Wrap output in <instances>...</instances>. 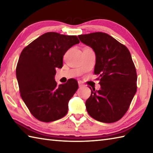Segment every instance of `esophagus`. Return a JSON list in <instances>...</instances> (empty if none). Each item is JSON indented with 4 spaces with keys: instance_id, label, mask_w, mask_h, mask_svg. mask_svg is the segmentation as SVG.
Returning a JSON list of instances; mask_svg holds the SVG:
<instances>
[{
    "instance_id": "obj_1",
    "label": "esophagus",
    "mask_w": 153,
    "mask_h": 153,
    "mask_svg": "<svg viewBox=\"0 0 153 153\" xmlns=\"http://www.w3.org/2000/svg\"><path fill=\"white\" fill-rule=\"evenodd\" d=\"M78 85H79V88H82V87H83L84 85H83V83L81 82H78Z\"/></svg>"
}]
</instances>
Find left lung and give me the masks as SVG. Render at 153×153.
Here are the masks:
<instances>
[{
	"mask_svg": "<svg viewBox=\"0 0 153 153\" xmlns=\"http://www.w3.org/2000/svg\"><path fill=\"white\" fill-rule=\"evenodd\" d=\"M96 56L94 74L101 89L85 101L87 111L98 121L111 123L123 117L137 91V72L127 48L106 33L79 35Z\"/></svg>",
	"mask_w": 153,
	"mask_h": 153,
	"instance_id": "8db88e82",
	"label": "left lung"
}]
</instances>
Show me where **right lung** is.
Here are the masks:
<instances>
[{
  "label": "right lung",
  "mask_w": 153,
  "mask_h": 153,
  "mask_svg": "<svg viewBox=\"0 0 153 153\" xmlns=\"http://www.w3.org/2000/svg\"><path fill=\"white\" fill-rule=\"evenodd\" d=\"M79 43L76 36L47 32L21 52L16 69L20 95L39 121H56L67 114L69 101L78 84L76 79H70L57 85L56 68H62L65 53Z\"/></svg>",
  "instance_id": "right-lung-1"
}]
</instances>
